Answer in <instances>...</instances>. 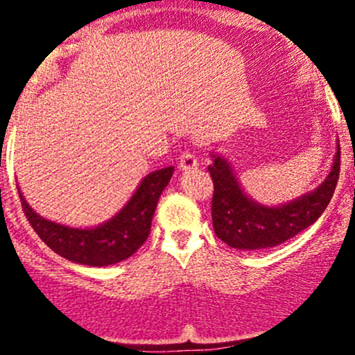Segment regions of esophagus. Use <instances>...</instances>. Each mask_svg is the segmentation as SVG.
<instances>
[{
	"mask_svg": "<svg viewBox=\"0 0 355 355\" xmlns=\"http://www.w3.org/2000/svg\"><path fill=\"white\" fill-rule=\"evenodd\" d=\"M178 164H180L182 171H191V170H196V168L199 166V161H198V157H196L194 155H191V153H184V155L180 156Z\"/></svg>",
	"mask_w": 355,
	"mask_h": 355,
	"instance_id": "1",
	"label": "esophagus"
}]
</instances>
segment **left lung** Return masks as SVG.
I'll use <instances>...</instances> for the list:
<instances>
[{
    "label": "left lung",
    "instance_id": "left-lung-1",
    "mask_svg": "<svg viewBox=\"0 0 355 355\" xmlns=\"http://www.w3.org/2000/svg\"><path fill=\"white\" fill-rule=\"evenodd\" d=\"M207 166L214 184L211 218L218 239L234 249L259 250L284 244L314 223L330 204L340 173V144L327 177L299 198L278 206L257 202L242 187L230 161L211 153Z\"/></svg>",
    "mask_w": 355,
    "mask_h": 355
}]
</instances>
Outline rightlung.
Returning a JSON list of instances; mask_svg holds the SVG:
<instances>
[{
  "instance_id": "1",
  "label": "right lung",
  "mask_w": 355,
  "mask_h": 355,
  "mask_svg": "<svg viewBox=\"0 0 355 355\" xmlns=\"http://www.w3.org/2000/svg\"><path fill=\"white\" fill-rule=\"evenodd\" d=\"M175 168L166 166L146 175L130 199L110 220L96 227H68L35 213L24 198V213L41 241L58 256L85 266H110L130 257L151 232L153 214Z\"/></svg>"
}]
</instances>
